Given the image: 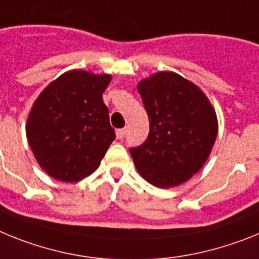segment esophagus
Listing matches in <instances>:
<instances>
[{"instance_id": "34e87169", "label": "esophagus", "mask_w": 259, "mask_h": 259, "mask_svg": "<svg viewBox=\"0 0 259 259\" xmlns=\"http://www.w3.org/2000/svg\"><path fill=\"white\" fill-rule=\"evenodd\" d=\"M125 134H126V129H118L116 132V136L118 139H122L125 137Z\"/></svg>"}]
</instances>
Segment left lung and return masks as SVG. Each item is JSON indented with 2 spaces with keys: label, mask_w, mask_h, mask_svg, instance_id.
<instances>
[{
  "label": "left lung",
  "mask_w": 259,
  "mask_h": 259,
  "mask_svg": "<svg viewBox=\"0 0 259 259\" xmlns=\"http://www.w3.org/2000/svg\"><path fill=\"white\" fill-rule=\"evenodd\" d=\"M137 89L150 121L146 142L129 150L137 170L157 188L181 185L210 156L217 113L199 87L172 71L154 74Z\"/></svg>",
  "instance_id": "left-lung-1"
}]
</instances>
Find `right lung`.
I'll return each mask as SVG.
<instances>
[{
    "mask_svg": "<svg viewBox=\"0 0 259 259\" xmlns=\"http://www.w3.org/2000/svg\"><path fill=\"white\" fill-rule=\"evenodd\" d=\"M109 74L70 70L49 83L27 118V141L40 167L64 183L95 172L116 138L103 92Z\"/></svg>",
    "mask_w": 259,
    "mask_h": 259,
    "instance_id": "add662e5",
    "label": "right lung"
}]
</instances>
